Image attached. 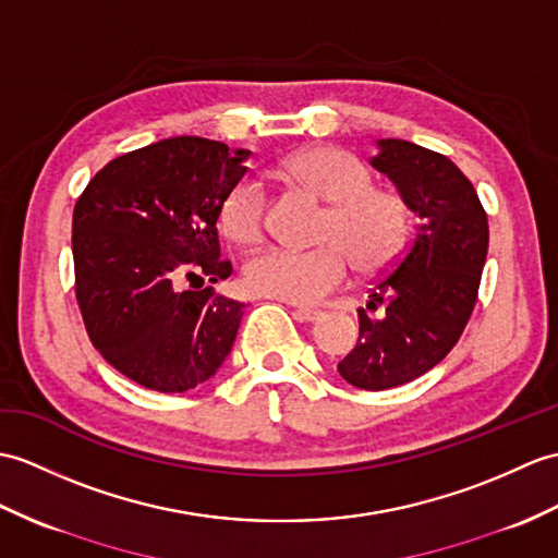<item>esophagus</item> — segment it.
<instances>
[{"label": "esophagus", "mask_w": 558, "mask_h": 558, "mask_svg": "<svg viewBox=\"0 0 558 558\" xmlns=\"http://www.w3.org/2000/svg\"><path fill=\"white\" fill-rule=\"evenodd\" d=\"M294 314L300 320H306V323H314L320 318V311L318 308H311V306H296Z\"/></svg>", "instance_id": "obj_1"}]
</instances>
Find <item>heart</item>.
<instances>
[{"label":"heart","mask_w":558,"mask_h":558,"mask_svg":"<svg viewBox=\"0 0 558 558\" xmlns=\"http://www.w3.org/2000/svg\"><path fill=\"white\" fill-rule=\"evenodd\" d=\"M284 171L330 202L320 220L316 250L266 247L247 258L244 282L256 294L284 302L311 304L335 292L347 280L352 262L364 274L390 266L407 242V209L399 194L375 187L366 166L335 147L306 149L288 159ZM268 216L266 187L258 178H244L220 206V228L238 244L264 238Z\"/></svg>","instance_id":"heart-1"}]
</instances>
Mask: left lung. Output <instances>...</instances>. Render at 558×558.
I'll use <instances>...</instances> for the list:
<instances>
[{
  "mask_svg": "<svg viewBox=\"0 0 558 558\" xmlns=\"http://www.w3.org/2000/svg\"><path fill=\"white\" fill-rule=\"evenodd\" d=\"M371 163L397 185L418 226L409 247L373 282L359 308V340L338 371L359 390L416 380L461 338L477 302L487 256V214L473 183L445 154L407 140H378Z\"/></svg>",
  "mask_w": 558,
  "mask_h": 558,
  "instance_id": "8db88e82",
  "label": "left lung"
}]
</instances>
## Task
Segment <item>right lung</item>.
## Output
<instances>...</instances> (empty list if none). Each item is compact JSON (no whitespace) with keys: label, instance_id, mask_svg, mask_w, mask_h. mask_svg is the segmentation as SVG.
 <instances>
[{"label":"right lung","instance_id":"add662e5","mask_svg":"<svg viewBox=\"0 0 558 558\" xmlns=\"http://www.w3.org/2000/svg\"><path fill=\"white\" fill-rule=\"evenodd\" d=\"M247 159L223 142L161 140L109 161L75 202V300L89 342L147 390H194L235 342L244 304L214 290L232 274L216 223Z\"/></svg>","mask_w":558,"mask_h":558}]
</instances>
